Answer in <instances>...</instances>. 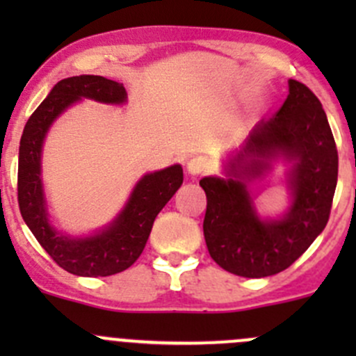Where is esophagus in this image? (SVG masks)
<instances>
[{
  "label": "esophagus",
  "mask_w": 356,
  "mask_h": 356,
  "mask_svg": "<svg viewBox=\"0 0 356 356\" xmlns=\"http://www.w3.org/2000/svg\"><path fill=\"white\" fill-rule=\"evenodd\" d=\"M208 170V160L204 156H195L188 161V172L191 175H200Z\"/></svg>",
  "instance_id": "34e87169"
}]
</instances>
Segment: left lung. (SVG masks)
Returning <instances> with one entry per match:
<instances>
[{
  "label": "left lung",
  "instance_id": "8db88e82",
  "mask_svg": "<svg viewBox=\"0 0 356 356\" xmlns=\"http://www.w3.org/2000/svg\"><path fill=\"white\" fill-rule=\"evenodd\" d=\"M289 95L272 118L260 120L243 148L229 155L225 177H203L207 195L203 234L210 257L241 277H268L286 270L324 231L337 184V149L317 96L289 79ZM282 157L291 167L289 211L261 219L247 182Z\"/></svg>",
  "mask_w": 356,
  "mask_h": 356
}]
</instances>
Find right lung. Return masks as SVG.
Returning a JSON list of instances; mask_svg holds the SVG:
<instances>
[{
	"mask_svg": "<svg viewBox=\"0 0 356 356\" xmlns=\"http://www.w3.org/2000/svg\"><path fill=\"white\" fill-rule=\"evenodd\" d=\"M82 98L108 105L127 102L124 84L102 75H75L56 82L24 127L19 149V207L39 245L63 268L81 277H106L131 267L145 250L153 222L182 184V167L143 175L120 213L106 227L74 238L49 220L41 177L44 138L53 122Z\"/></svg>",
	"mask_w": 356,
	"mask_h": 356,
	"instance_id": "1",
	"label": "right lung"
}]
</instances>
